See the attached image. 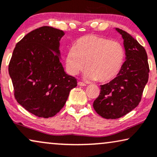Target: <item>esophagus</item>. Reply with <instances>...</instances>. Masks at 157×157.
<instances>
[{"mask_svg": "<svg viewBox=\"0 0 157 157\" xmlns=\"http://www.w3.org/2000/svg\"><path fill=\"white\" fill-rule=\"evenodd\" d=\"M77 85H78L79 86H86V85H85V83L82 82H77Z\"/></svg>", "mask_w": 157, "mask_h": 157, "instance_id": "1", "label": "esophagus"}]
</instances>
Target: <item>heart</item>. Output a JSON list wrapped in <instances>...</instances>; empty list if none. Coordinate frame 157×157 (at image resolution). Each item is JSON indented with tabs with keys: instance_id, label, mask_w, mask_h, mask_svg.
<instances>
[{
	"instance_id": "heart-1",
	"label": "heart",
	"mask_w": 157,
	"mask_h": 157,
	"mask_svg": "<svg viewBox=\"0 0 157 157\" xmlns=\"http://www.w3.org/2000/svg\"><path fill=\"white\" fill-rule=\"evenodd\" d=\"M124 57V48L117 41L88 35L79 38L69 49L65 63L69 75H76L85 67V78L105 83L117 76Z\"/></svg>"
}]
</instances>
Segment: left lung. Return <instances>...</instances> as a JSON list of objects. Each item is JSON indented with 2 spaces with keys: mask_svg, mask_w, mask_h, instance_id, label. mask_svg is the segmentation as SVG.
<instances>
[{
  "mask_svg": "<svg viewBox=\"0 0 157 157\" xmlns=\"http://www.w3.org/2000/svg\"><path fill=\"white\" fill-rule=\"evenodd\" d=\"M116 30L124 40L126 61L117 76L101 85L100 94L93 105L97 114L112 120L122 117L139 104L149 73L144 48L127 32Z\"/></svg>",
  "mask_w": 157,
  "mask_h": 157,
  "instance_id": "8db88e82",
  "label": "left lung"
}]
</instances>
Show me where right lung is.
Segmentation results:
<instances>
[{
	"instance_id": "1",
	"label": "right lung",
	"mask_w": 157,
	"mask_h": 157,
	"mask_svg": "<svg viewBox=\"0 0 157 157\" xmlns=\"http://www.w3.org/2000/svg\"><path fill=\"white\" fill-rule=\"evenodd\" d=\"M60 29L44 26L16 45L9 65L14 97L39 117L54 116L64 107L77 80L66 74L60 60Z\"/></svg>"
}]
</instances>
